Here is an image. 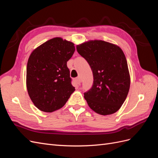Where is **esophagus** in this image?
<instances>
[{
	"instance_id": "1",
	"label": "esophagus",
	"mask_w": 158,
	"mask_h": 158,
	"mask_svg": "<svg viewBox=\"0 0 158 158\" xmlns=\"http://www.w3.org/2000/svg\"><path fill=\"white\" fill-rule=\"evenodd\" d=\"M75 80H76V83H77L78 85H80V84H81V82H82V81H81V79H80V77L76 78L75 79Z\"/></svg>"
}]
</instances>
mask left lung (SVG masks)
Listing matches in <instances>:
<instances>
[{
	"mask_svg": "<svg viewBox=\"0 0 158 158\" xmlns=\"http://www.w3.org/2000/svg\"><path fill=\"white\" fill-rule=\"evenodd\" d=\"M78 53L92 70V88L84 93L88 106L102 115L116 113L127 97L130 73L120 47L102 40H89L76 45Z\"/></svg>",
	"mask_w": 158,
	"mask_h": 158,
	"instance_id": "left-lung-1",
	"label": "left lung"
}]
</instances>
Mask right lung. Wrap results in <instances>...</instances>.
<instances>
[{
	"label": "right lung",
	"instance_id": "right-lung-1",
	"mask_svg": "<svg viewBox=\"0 0 158 158\" xmlns=\"http://www.w3.org/2000/svg\"><path fill=\"white\" fill-rule=\"evenodd\" d=\"M74 51L73 42L54 37L30 54L26 87L33 103L40 111L51 113L62 108L74 92L66 65Z\"/></svg>",
	"mask_w": 158,
	"mask_h": 158
}]
</instances>
